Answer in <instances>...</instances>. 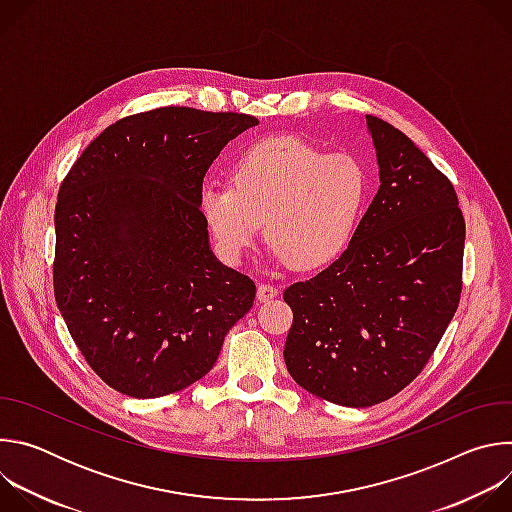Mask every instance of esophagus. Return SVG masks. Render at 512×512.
<instances>
[{
    "mask_svg": "<svg viewBox=\"0 0 512 512\" xmlns=\"http://www.w3.org/2000/svg\"><path fill=\"white\" fill-rule=\"evenodd\" d=\"M277 296H279V289L275 285L259 283V287H257V300L259 302H269V300H273Z\"/></svg>",
    "mask_w": 512,
    "mask_h": 512,
    "instance_id": "esophagus-1",
    "label": "esophagus"
}]
</instances>
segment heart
<instances>
[{"label": "heart", "instance_id": "obj_1", "mask_svg": "<svg viewBox=\"0 0 512 512\" xmlns=\"http://www.w3.org/2000/svg\"><path fill=\"white\" fill-rule=\"evenodd\" d=\"M369 180L346 154H324L296 137L255 143L231 168V186L204 184L202 221L227 263H241L261 223L275 257L312 271L352 243L367 206Z\"/></svg>", "mask_w": 512, "mask_h": 512}]
</instances>
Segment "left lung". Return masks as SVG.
I'll use <instances>...</instances> for the list:
<instances>
[{"label":"left lung","mask_w":512,"mask_h":512,"mask_svg":"<svg viewBox=\"0 0 512 512\" xmlns=\"http://www.w3.org/2000/svg\"><path fill=\"white\" fill-rule=\"evenodd\" d=\"M381 186L350 247L283 291L285 367L308 393L371 407L427 364L462 294L466 225L452 182L399 129L367 115Z\"/></svg>","instance_id":"left-lung-1"}]
</instances>
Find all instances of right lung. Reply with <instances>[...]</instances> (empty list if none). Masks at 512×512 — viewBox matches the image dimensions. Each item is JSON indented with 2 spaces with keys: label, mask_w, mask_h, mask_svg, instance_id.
<instances>
[{
  "label": "right lung",
  "mask_w": 512,
  "mask_h": 512,
  "mask_svg": "<svg viewBox=\"0 0 512 512\" xmlns=\"http://www.w3.org/2000/svg\"><path fill=\"white\" fill-rule=\"evenodd\" d=\"M259 121L162 107L109 125L56 200L54 298L89 367L115 391L156 399L202 379L255 283L208 243L198 198L225 145Z\"/></svg>",
  "instance_id": "obj_1"
}]
</instances>
